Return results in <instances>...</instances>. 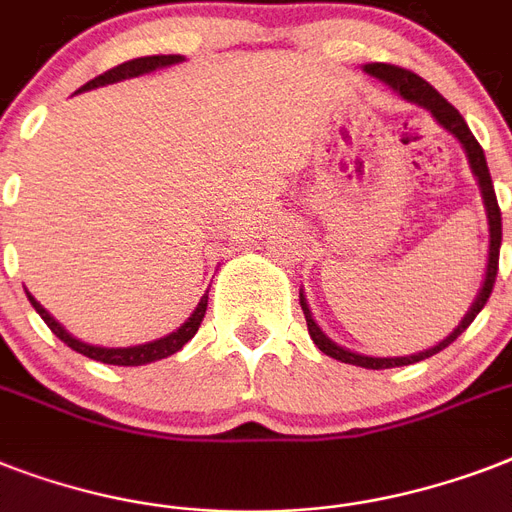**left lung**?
<instances>
[{
  "label": "left lung",
  "instance_id": "8db88e82",
  "mask_svg": "<svg viewBox=\"0 0 512 512\" xmlns=\"http://www.w3.org/2000/svg\"><path fill=\"white\" fill-rule=\"evenodd\" d=\"M364 71L374 79H380L382 84H388L390 90L401 95L406 103H414V106L425 108L433 119H436L441 127H444L452 138L460 140L462 151L468 156V164H470V172L476 177L478 183V191H481V199H484V209H486V223H489V257H486V271H484V281H481V289H478L476 300L473 305L468 308V313L462 316V321L454 327V332L444 337L441 342H436L433 348L428 350H420V353H412V356H390V358H382V356H364V353H356V350H348L337 345L335 340L329 335L321 332V327L316 324L313 319L311 308H308V300H305L303 289H300V305H303V313H305V321H308V335L311 340L316 342V348L321 353H327L329 358H337L342 364H353V366H364V369H393V366H409V364H417L422 358H430L441 353L444 348H449L457 337L465 332V329L473 324L481 308L486 305L489 295H492L494 289V279H497V265H500V244H502V215H500V207H497V196H494V185H492V175H489V167H486V156H484V148L478 146V140L473 138V132H470L468 122L462 119V114L457 108L449 103V100L441 95V92L428 84L422 76L412 74V71H406V68H398V66H388V63H366Z\"/></svg>",
  "mask_w": 512,
  "mask_h": 512
}]
</instances>
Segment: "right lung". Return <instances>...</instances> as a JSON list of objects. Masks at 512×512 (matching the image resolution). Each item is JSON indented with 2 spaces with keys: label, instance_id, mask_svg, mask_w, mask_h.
<instances>
[{
  "label": "right lung",
  "instance_id": "obj_1",
  "mask_svg": "<svg viewBox=\"0 0 512 512\" xmlns=\"http://www.w3.org/2000/svg\"><path fill=\"white\" fill-rule=\"evenodd\" d=\"M183 55H148V58H135V60H127L122 66L111 68L106 74L95 76L92 82H87L84 87H79L76 92H87V90H95V87H106V84H116V82H124V79H132V76H143V74H151V71H159V68H167V66H177V63H183ZM209 292V289H207ZM207 292L204 297L199 300V305L193 308V313L188 319L170 332V335L159 337V340H151V342H143V345H130V348H103V345H90V342H82L76 340L71 332H68L58 319H52V313L44 308L39 300H36L31 292H26L31 305H34V311L39 313L44 319V324L52 329V335L63 340L71 350L76 353H82V356L92 358V361H100V364H114V366H143V364H151V361H159V358H167L172 353L183 348L185 342L191 340L201 327V319H204V313H207Z\"/></svg>",
  "mask_w": 512,
  "mask_h": 512
}]
</instances>
